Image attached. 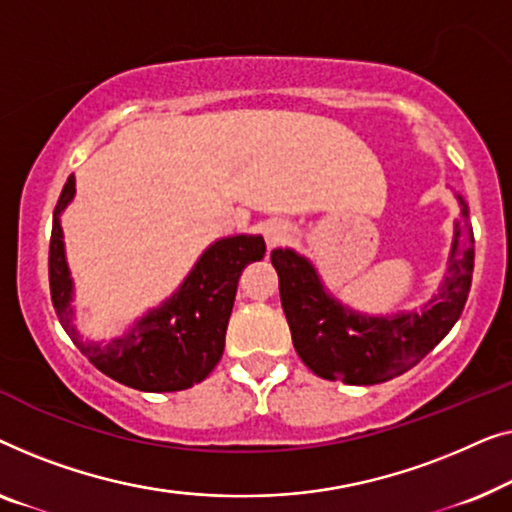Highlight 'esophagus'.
I'll use <instances>...</instances> for the list:
<instances>
[{
    "instance_id": "obj_1",
    "label": "esophagus",
    "mask_w": 512,
    "mask_h": 512,
    "mask_svg": "<svg viewBox=\"0 0 512 512\" xmlns=\"http://www.w3.org/2000/svg\"><path fill=\"white\" fill-rule=\"evenodd\" d=\"M287 236H290V225L285 220H269L264 225V239L269 243V248L283 243Z\"/></svg>"
}]
</instances>
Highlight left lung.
I'll return each mask as SVG.
<instances>
[{
  "label": "left lung",
  "mask_w": 512,
  "mask_h": 512,
  "mask_svg": "<svg viewBox=\"0 0 512 512\" xmlns=\"http://www.w3.org/2000/svg\"><path fill=\"white\" fill-rule=\"evenodd\" d=\"M457 201L462 213L455 220L448 269L431 299L413 311H355L327 290L311 259L292 248L271 250L294 350L315 376L348 385L385 383L448 336L469 299L475 257L469 206L459 194Z\"/></svg>",
  "instance_id": "obj_1"
}]
</instances>
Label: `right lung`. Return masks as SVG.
<instances>
[{
    "label": "right lung",
    "instance_id": "obj_1",
    "mask_svg": "<svg viewBox=\"0 0 512 512\" xmlns=\"http://www.w3.org/2000/svg\"><path fill=\"white\" fill-rule=\"evenodd\" d=\"M76 197L71 174L53 211L48 278L60 325L99 371L141 392H178L197 385L220 362L241 271L266 253L259 234L213 241L178 290L148 308L132 327L111 341H92L76 327L74 278L64 253L62 213Z\"/></svg>",
    "mask_w": 512,
    "mask_h": 512
}]
</instances>
